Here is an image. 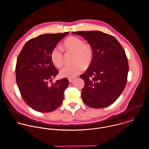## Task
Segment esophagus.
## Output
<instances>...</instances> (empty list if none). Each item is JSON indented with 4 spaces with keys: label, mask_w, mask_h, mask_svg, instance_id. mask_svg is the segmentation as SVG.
I'll list each match as a JSON object with an SVG mask.
<instances>
[{
    "label": "esophagus",
    "mask_w": 149,
    "mask_h": 149,
    "mask_svg": "<svg viewBox=\"0 0 149 149\" xmlns=\"http://www.w3.org/2000/svg\"><path fill=\"white\" fill-rule=\"evenodd\" d=\"M68 80H69V83H72V81H73V79L69 78V79H68Z\"/></svg>",
    "instance_id": "esophagus-1"
}]
</instances>
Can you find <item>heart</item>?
Masks as SVG:
<instances>
[{"mask_svg":"<svg viewBox=\"0 0 149 149\" xmlns=\"http://www.w3.org/2000/svg\"><path fill=\"white\" fill-rule=\"evenodd\" d=\"M63 46L65 49L75 53L74 63L72 65H66L60 71L63 77L73 78L84 70V66H88L91 63L93 52L91 46L84 44L83 41L76 37H70L64 41ZM51 60L56 66L60 67L63 63V53L58 48H54L50 54Z\"/></svg>","mask_w":149,"mask_h":149,"instance_id":"obj_1","label":"heart"}]
</instances>
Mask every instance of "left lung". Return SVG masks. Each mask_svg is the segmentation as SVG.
<instances>
[{
    "instance_id": "left-lung-1",
    "label": "left lung",
    "mask_w": 149,
    "mask_h": 149,
    "mask_svg": "<svg viewBox=\"0 0 149 149\" xmlns=\"http://www.w3.org/2000/svg\"><path fill=\"white\" fill-rule=\"evenodd\" d=\"M72 33L83 37L93 50L92 62L80 76L85 83L81 90L83 102L96 109L111 105L127 83L128 64L124 49L114 37L102 31Z\"/></svg>"
}]
</instances>
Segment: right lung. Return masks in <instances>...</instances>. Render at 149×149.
Returning <instances> with one entry per match:
<instances>
[{
    "label": "right lung",
    "mask_w": 149,
    "mask_h": 149,
    "mask_svg": "<svg viewBox=\"0 0 149 149\" xmlns=\"http://www.w3.org/2000/svg\"><path fill=\"white\" fill-rule=\"evenodd\" d=\"M68 32L45 34L25 43L16 65V81L25 103L40 112H50L61 105L65 90L69 82L66 78L48 84L58 73L50 54Z\"/></svg>",
    "instance_id": "1"
}]
</instances>
